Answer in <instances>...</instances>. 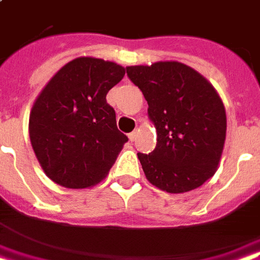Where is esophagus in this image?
<instances>
[{"instance_id":"obj_1","label":"esophagus","mask_w":260,"mask_h":260,"mask_svg":"<svg viewBox=\"0 0 260 260\" xmlns=\"http://www.w3.org/2000/svg\"><path fill=\"white\" fill-rule=\"evenodd\" d=\"M137 137H138V132H137V130H134V132L128 134V138H130V141H132V142L136 141V140H137Z\"/></svg>"}]
</instances>
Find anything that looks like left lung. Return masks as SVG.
I'll list each match as a JSON object with an SVG mask.
<instances>
[{"instance_id": "left-lung-1", "label": "left lung", "mask_w": 260, "mask_h": 260, "mask_svg": "<svg viewBox=\"0 0 260 260\" xmlns=\"http://www.w3.org/2000/svg\"><path fill=\"white\" fill-rule=\"evenodd\" d=\"M148 101L156 148L137 156L146 179L169 193L202 186L215 174L226 140V112L215 87L179 61L126 67Z\"/></svg>"}]
</instances>
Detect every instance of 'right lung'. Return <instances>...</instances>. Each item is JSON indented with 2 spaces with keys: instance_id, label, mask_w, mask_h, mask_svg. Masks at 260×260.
Masks as SVG:
<instances>
[{
  "instance_id": "1",
  "label": "right lung",
  "mask_w": 260,
  "mask_h": 260,
  "mask_svg": "<svg viewBox=\"0 0 260 260\" xmlns=\"http://www.w3.org/2000/svg\"><path fill=\"white\" fill-rule=\"evenodd\" d=\"M126 70L114 61L77 57L45 85L31 108V146L44 173L70 189L91 188L108 175L128 138L105 97Z\"/></svg>"
}]
</instances>
